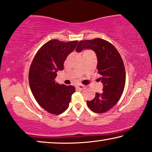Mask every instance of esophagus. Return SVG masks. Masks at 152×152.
<instances>
[{
  "label": "esophagus",
  "mask_w": 152,
  "mask_h": 152,
  "mask_svg": "<svg viewBox=\"0 0 152 152\" xmlns=\"http://www.w3.org/2000/svg\"><path fill=\"white\" fill-rule=\"evenodd\" d=\"M77 88L80 89V90H83V89H86V87L83 85H78V86H77Z\"/></svg>",
  "instance_id": "34e87169"
}]
</instances>
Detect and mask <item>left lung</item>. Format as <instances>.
<instances>
[{"label": "left lung", "mask_w": 152, "mask_h": 152, "mask_svg": "<svg viewBox=\"0 0 152 152\" xmlns=\"http://www.w3.org/2000/svg\"><path fill=\"white\" fill-rule=\"evenodd\" d=\"M83 49L96 52L98 73L100 75L98 79L103 84V92L96 93L95 98L87 101V104L94 112L102 114L112 109L123 94L126 80L123 61L116 48L102 38L81 40L76 50L80 52Z\"/></svg>", "instance_id": "8db88e82"}]
</instances>
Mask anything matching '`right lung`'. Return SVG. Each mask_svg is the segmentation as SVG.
<instances>
[{"mask_svg":"<svg viewBox=\"0 0 152 152\" xmlns=\"http://www.w3.org/2000/svg\"><path fill=\"white\" fill-rule=\"evenodd\" d=\"M77 43L78 40H49L38 50L31 62L29 72L31 91L38 103L50 114L58 115L65 112L76 91L72 85L58 84L55 78L58 71L63 69L64 62Z\"/></svg>","mask_w":152,"mask_h":152,"instance_id":"1","label":"right lung"}]
</instances>
